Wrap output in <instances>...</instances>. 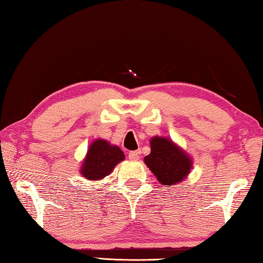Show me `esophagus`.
<instances>
[{
	"label": "esophagus",
	"mask_w": 263,
	"mask_h": 263,
	"mask_svg": "<svg viewBox=\"0 0 263 263\" xmlns=\"http://www.w3.org/2000/svg\"><path fill=\"white\" fill-rule=\"evenodd\" d=\"M128 158H129L130 160L133 161H136L140 159V152L138 151H130L129 155H128Z\"/></svg>",
	"instance_id": "obj_1"
}]
</instances>
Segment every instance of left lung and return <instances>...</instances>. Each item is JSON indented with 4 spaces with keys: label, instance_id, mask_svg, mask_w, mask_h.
Returning a JSON list of instances; mask_svg holds the SVG:
<instances>
[{
    "label": "left lung",
    "instance_id": "obj_1",
    "mask_svg": "<svg viewBox=\"0 0 263 263\" xmlns=\"http://www.w3.org/2000/svg\"><path fill=\"white\" fill-rule=\"evenodd\" d=\"M150 146L151 152L144 157V163L160 184L176 185L190 174L193 165L191 157L175 142L167 137L153 136Z\"/></svg>",
    "mask_w": 263,
    "mask_h": 263
}]
</instances>
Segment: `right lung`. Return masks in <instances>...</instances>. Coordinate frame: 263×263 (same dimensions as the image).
<instances>
[{
    "label": "right lung",
    "instance_id": "right-lung-1",
    "mask_svg": "<svg viewBox=\"0 0 263 263\" xmlns=\"http://www.w3.org/2000/svg\"><path fill=\"white\" fill-rule=\"evenodd\" d=\"M125 160V153L118 145L97 138L88 147L79 173L88 181H100L115 170L119 162Z\"/></svg>",
    "mask_w": 263,
    "mask_h": 263
}]
</instances>
